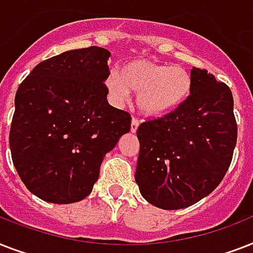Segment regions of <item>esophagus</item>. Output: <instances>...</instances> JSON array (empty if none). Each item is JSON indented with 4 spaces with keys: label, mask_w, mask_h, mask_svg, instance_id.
I'll return each mask as SVG.
<instances>
[{
    "label": "esophagus",
    "mask_w": 253,
    "mask_h": 253,
    "mask_svg": "<svg viewBox=\"0 0 253 253\" xmlns=\"http://www.w3.org/2000/svg\"><path fill=\"white\" fill-rule=\"evenodd\" d=\"M138 127H139L138 118H132V121H131V131L135 132V131L138 130Z\"/></svg>",
    "instance_id": "34e87169"
}]
</instances>
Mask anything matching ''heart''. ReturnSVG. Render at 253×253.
Instances as JSON below:
<instances>
[{
  "label": "heart",
  "instance_id": "obj_1",
  "mask_svg": "<svg viewBox=\"0 0 253 253\" xmlns=\"http://www.w3.org/2000/svg\"><path fill=\"white\" fill-rule=\"evenodd\" d=\"M106 87L117 103L126 102L130 90L138 93L140 111L156 117L174 110L188 98L192 77L178 65L169 67L148 60H132L123 65L121 73H109Z\"/></svg>",
  "mask_w": 253,
  "mask_h": 253
}]
</instances>
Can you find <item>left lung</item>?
Segmentation results:
<instances>
[{
  "instance_id": "8db88e82",
  "label": "left lung",
  "mask_w": 253,
  "mask_h": 253,
  "mask_svg": "<svg viewBox=\"0 0 253 253\" xmlns=\"http://www.w3.org/2000/svg\"><path fill=\"white\" fill-rule=\"evenodd\" d=\"M192 90L174 110L138 127L135 181L150 204L177 210L196 204L223 180L238 139L231 89L193 67Z\"/></svg>"
}]
</instances>
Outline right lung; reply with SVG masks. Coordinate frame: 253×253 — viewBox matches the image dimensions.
<instances>
[{
	"label": "right lung",
	"mask_w": 253,
	"mask_h": 253,
	"mask_svg": "<svg viewBox=\"0 0 253 253\" xmlns=\"http://www.w3.org/2000/svg\"><path fill=\"white\" fill-rule=\"evenodd\" d=\"M109 56L95 45L67 51L39 63L18 87L11 159L22 182L41 200H84L105 155L130 131V113L106 99Z\"/></svg>",
	"instance_id": "1"
}]
</instances>
